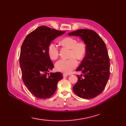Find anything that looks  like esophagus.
<instances>
[{"instance_id": "1", "label": "esophagus", "mask_w": 126, "mask_h": 126, "mask_svg": "<svg viewBox=\"0 0 126 126\" xmlns=\"http://www.w3.org/2000/svg\"><path fill=\"white\" fill-rule=\"evenodd\" d=\"M67 76H68V74H65V73L63 74V78H66V77H67Z\"/></svg>"}]
</instances>
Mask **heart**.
Wrapping results in <instances>:
<instances>
[{
  "mask_svg": "<svg viewBox=\"0 0 126 126\" xmlns=\"http://www.w3.org/2000/svg\"><path fill=\"white\" fill-rule=\"evenodd\" d=\"M60 43L63 47L70 49L69 56L72 58L68 60H59L55 64V67L57 71L68 74L78 66V61L73 57L79 60L84 58L87 51L86 44L83 42H78L76 38L71 37L63 39ZM47 52L52 60L57 59L59 56V49L56 44L53 43L48 45Z\"/></svg>",
  "mask_w": 126,
  "mask_h": 126,
  "instance_id": "1",
  "label": "heart"
}]
</instances>
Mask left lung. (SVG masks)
Segmentation results:
<instances>
[{
	"instance_id": "8db88e82",
	"label": "left lung",
	"mask_w": 126,
	"mask_h": 126,
	"mask_svg": "<svg viewBox=\"0 0 126 126\" xmlns=\"http://www.w3.org/2000/svg\"><path fill=\"white\" fill-rule=\"evenodd\" d=\"M80 37L86 44L85 57L76 71L78 81L74 92L83 99H91L102 93L110 77V59L105 42L94 30L82 29L68 33Z\"/></svg>"
}]
</instances>
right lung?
Returning <instances> with one entry per match:
<instances>
[{
	"mask_svg": "<svg viewBox=\"0 0 126 126\" xmlns=\"http://www.w3.org/2000/svg\"><path fill=\"white\" fill-rule=\"evenodd\" d=\"M65 32L41 26L29 33L23 42L20 56L22 79L28 90L38 98L52 96L58 82L63 78L60 72L47 75L54 67L47 50L51 42Z\"/></svg>",
	"mask_w": 126,
	"mask_h": 126,
	"instance_id": "add662e5",
	"label": "right lung"
}]
</instances>
